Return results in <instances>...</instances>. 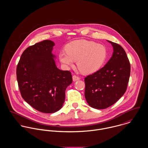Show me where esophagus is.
<instances>
[{
  "label": "esophagus",
  "mask_w": 148,
  "mask_h": 148,
  "mask_svg": "<svg viewBox=\"0 0 148 148\" xmlns=\"http://www.w3.org/2000/svg\"><path fill=\"white\" fill-rule=\"evenodd\" d=\"M72 78H73V82H76V81L79 80L80 79V78L79 76H76V75H73V76H72Z\"/></svg>",
  "instance_id": "obj_1"
}]
</instances>
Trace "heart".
Here are the masks:
<instances>
[{"mask_svg": "<svg viewBox=\"0 0 148 148\" xmlns=\"http://www.w3.org/2000/svg\"><path fill=\"white\" fill-rule=\"evenodd\" d=\"M66 51H62L59 58L66 66H72L77 61L78 68L85 73L98 70L106 58V48L101 44L85 40L70 42L66 47Z\"/></svg>", "mask_w": 148, "mask_h": 148, "instance_id": "1", "label": "heart"}]
</instances>
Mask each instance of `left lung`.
Returning a JSON list of instances; mask_svg holds the SVG:
<instances>
[{
    "label": "left lung",
    "mask_w": 148,
    "mask_h": 148,
    "mask_svg": "<svg viewBox=\"0 0 148 148\" xmlns=\"http://www.w3.org/2000/svg\"><path fill=\"white\" fill-rule=\"evenodd\" d=\"M113 47L112 58L102 68L84 79L85 97L91 107L103 109L116 103L125 93L130 64L124 48L108 40Z\"/></svg>",
    "instance_id": "left-lung-1"
}]
</instances>
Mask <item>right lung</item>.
I'll return each mask as SVG.
<instances>
[{
  "label": "right lung",
  "mask_w": 148,
  "mask_h": 148,
  "mask_svg": "<svg viewBox=\"0 0 148 148\" xmlns=\"http://www.w3.org/2000/svg\"><path fill=\"white\" fill-rule=\"evenodd\" d=\"M54 42L49 40L27 48L16 67V77L23 99L36 110L55 113L63 106L65 89L72 83L69 71L56 67L52 53Z\"/></svg>",
  "instance_id": "right-lung-1"
}]
</instances>
